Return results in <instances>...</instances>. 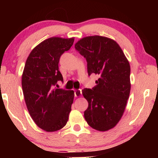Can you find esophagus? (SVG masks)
<instances>
[{"label": "esophagus", "mask_w": 158, "mask_h": 158, "mask_svg": "<svg viewBox=\"0 0 158 158\" xmlns=\"http://www.w3.org/2000/svg\"><path fill=\"white\" fill-rule=\"evenodd\" d=\"M75 95L76 97H81L82 96V90L81 89L75 90Z\"/></svg>", "instance_id": "obj_1"}]
</instances>
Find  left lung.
I'll return each instance as SVG.
<instances>
[{
	"label": "left lung",
	"mask_w": 158,
	"mask_h": 158,
	"mask_svg": "<svg viewBox=\"0 0 158 158\" xmlns=\"http://www.w3.org/2000/svg\"><path fill=\"white\" fill-rule=\"evenodd\" d=\"M75 48L87 61L88 74L98 75L96 85L84 88L88 107L84 117L90 127L104 131L117 124L130 94V65L122 49L111 39L86 36Z\"/></svg>",
	"instance_id": "left-lung-1"
}]
</instances>
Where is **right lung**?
Here are the masks:
<instances>
[{"label": "right lung", "mask_w": 158, "mask_h": 158, "mask_svg": "<svg viewBox=\"0 0 158 158\" xmlns=\"http://www.w3.org/2000/svg\"><path fill=\"white\" fill-rule=\"evenodd\" d=\"M73 42L74 38L43 41L29 54L23 69L21 85L27 109L36 124L47 131L60 130L68 121L74 91L55 86L63 81L60 58Z\"/></svg>", "instance_id": "add662e5"}]
</instances>
